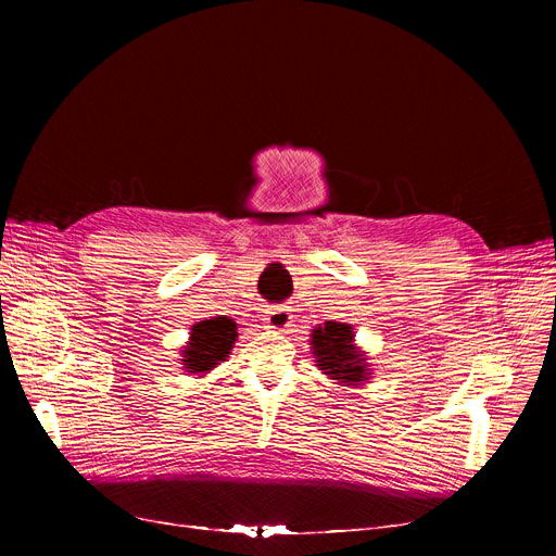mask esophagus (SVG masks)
Wrapping results in <instances>:
<instances>
[{
  "label": "esophagus",
  "mask_w": 556,
  "mask_h": 556,
  "mask_svg": "<svg viewBox=\"0 0 556 556\" xmlns=\"http://www.w3.org/2000/svg\"><path fill=\"white\" fill-rule=\"evenodd\" d=\"M264 321H266V328L283 332L292 324V312L288 309V305H268L266 314H264Z\"/></svg>",
  "instance_id": "1"
}]
</instances>
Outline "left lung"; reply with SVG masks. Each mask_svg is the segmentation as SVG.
<instances>
[{"instance_id":"1","label":"left lung","mask_w":556,"mask_h":556,"mask_svg":"<svg viewBox=\"0 0 556 556\" xmlns=\"http://www.w3.org/2000/svg\"><path fill=\"white\" fill-rule=\"evenodd\" d=\"M354 332L348 324L328 321L312 334V348L319 367L341 382H361L367 376L363 354L352 345Z\"/></svg>"}]
</instances>
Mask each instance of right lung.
Returning a JSON list of instances; mask_svg holds the SVG:
<instances>
[{"label": "right lung", "mask_w": 556, "mask_h": 556, "mask_svg": "<svg viewBox=\"0 0 556 556\" xmlns=\"http://www.w3.org/2000/svg\"><path fill=\"white\" fill-rule=\"evenodd\" d=\"M235 337V324L226 319V316H215V319L193 326L191 343L185 352L187 369L191 374L213 369L219 361H224L230 354Z\"/></svg>", "instance_id": "1"}]
</instances>
